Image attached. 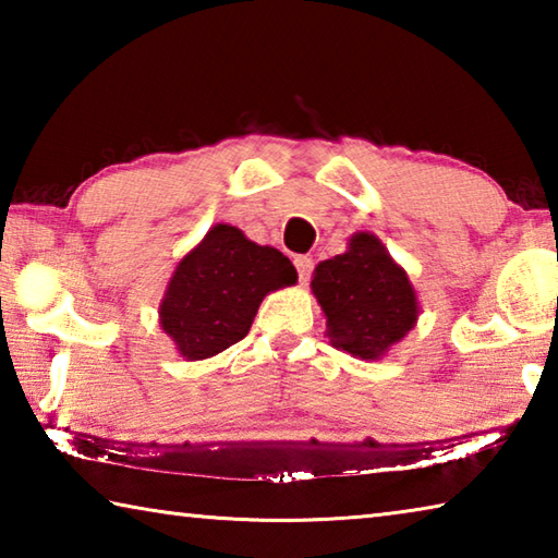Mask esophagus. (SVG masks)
I'll return each instance as SVG.
<instances>
[{"label":"esophagus","mask_w":558,"mask_h":558,"mask_svg":"<svg viewBox=\"0 0 558 558\" xmlns=\"http://www.w3.org/2000/svg\"><path fill=\"white\" fill-rule=\"evenodd\" d=\"M295 268H298L300 282H307L310 272H313V258H310V256H295Z\"/></svg>","instance_id":"1"}]
</instances>
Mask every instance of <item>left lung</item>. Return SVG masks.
<instances>
[{
    "mask_svg": "<svg viewBox=\"0 0 558 558\" xmlns=\"http://www.w3.org/2000/svg\"><path fill=\"white\" fill-rule=\"evenodd\" d=\"M313 295L327 319L329 344L364 362H379L418 323L415 288L379 235L359 231L347 251L317 263Z\"/></svg>",
    "mask_w": 558,
    "mask_h": 558,
    "instance_id": "8db88e82",
    "label": "left lung"
}]
</instances>
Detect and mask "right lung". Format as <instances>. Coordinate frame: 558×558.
Listing matches in <instances>:
<instances>
[{
  "label": "right lung",
  "mask_w": 558,
  "mask_h": 558,
  "mask_svg": "<svg viewBox=\"0 0 558 558\" xmlns=\"http://www.w3.org/2000/svg\"><path fill=\"white\" fill-rule=\"evenodd\" d=\"M295 282V266L278 248L216 223L179 258L159 302V327L179 356L199 362L248 335L263 298Z\"/></svg>",
  "instance_id": "right-lung-1"
}]
</instances>
